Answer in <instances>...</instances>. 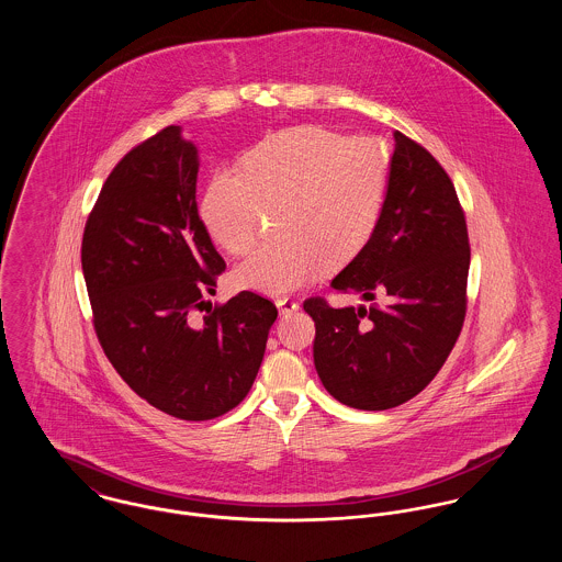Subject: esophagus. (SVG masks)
Listing matches in <instances>:
<instances>
[{"label":"esophagus","mask_w":562,"mask_h":562,"mask_svg":"<svg viewBox=\"0 0 562 562\" xmlns=\"http://www.w3.org/2000/svg\"><path fill=\"white\" fill-rule=\"evenodd\" d=\"M277 307H279V314H281V316H290V314L299 312V303L292 301V299H279V301H277Z\"/></svg>","instance_id":"obj_1"}]
</instances>
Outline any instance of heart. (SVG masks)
<instances>
[{
    "label": "heart",
    "instance_id": "heart-1",
    "mask_svg": "<svg viewBox=\"0 0 562 562\" xmlns=\"http://www.w3.org/2000/svg\"><path fill=\"white\" fill-rule=\"evenodd\" d=\"M387 158L374 140L324 127L268 136L240 160V175L212 179L201 201L207 236L229 255H248L261 238L263 203L281 201L285 236L234 270L241 290L294 292L326 263L350 261L370 241L385 201Z\"/></svg>",
    "mask_w": 562,
    "mask_h": 562
}]
</instances>
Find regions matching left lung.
<instances>
[{"mask_svg":"<svg viewBox=\"0 0 562 562\" xmlns=\"http://www.w3.org/2000/svg\"><path fill=\"white\" fill-rule=\"evenodd\" d=\"M383 212L370 241L330 281L352 307L305 301L314 363L335 401L385 411L417 396L446 363L465 318L470 240L457 190L424 147L394 134Z\"/></svg>","mask_w":562,"mask_h":562,"instance_id":"obj_1","label":"left lung"}]
</instances>
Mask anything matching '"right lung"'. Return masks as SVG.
Instances as JSON below:
<instances>
[{"label": "right lung", "instance_id": "obj_1", "mask_svg": "<svg viewBox=\"0 0 562 562\" xmlns=\"http://www.w3.org/2000/svg\"><path fill=\"white\" fill-rule=\"evenodd\" d=\"M196 175V145L179 125L161 130L110 172L81 240L103 352L140 398L188 422L246 398L277 321L252 292L214 310L205 299L225 261L199 216Z\"/></svg>", "mask_w": 562, "mask_h": 562}]
</instances>
